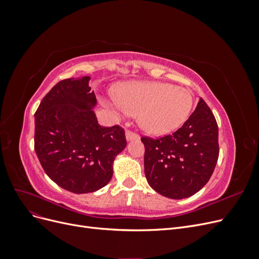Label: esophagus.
Returning <instances> with one entry per match:
<instances>
[{"instance_id": "1", "label": "esophagus", "mask_w": 259, "mask_h": 259, "mask_svg": "<svg viewBox=\"0 0 259 259\" xmlns=\"http://www.w3.org/2000/svg\"><path fill=\"white\" fill-rule=\"evenodd\" d=\"M125 136H126V139L128 140H134V139H139V135L136 134V133L132 132V131H126V133H125Z\"/></svg>"}]
</instances>
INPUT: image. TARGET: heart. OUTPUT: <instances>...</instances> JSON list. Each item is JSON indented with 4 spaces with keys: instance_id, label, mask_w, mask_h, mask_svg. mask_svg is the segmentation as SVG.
Returning a JSON list of instances; mask_svg holds the SVG:
<instances>
[{
    "instance_id": "b5f03b06",
    "label": "heart",
    "mask_w": 259,
    "mask_h": 259,
    "mask_svg": "<svg viewBox=\"0 0 259 259\" xmlns=\"http://www.w3.org/2000/svg\"><path fill=\"white\" fill-rule=\"evenodd\" d=\"M115 100L106 103L117 114H137L140 127L153 135L178 128L193 105L189 90L168 83H130L114 91Z\"/></svg>"
}]
</instances>
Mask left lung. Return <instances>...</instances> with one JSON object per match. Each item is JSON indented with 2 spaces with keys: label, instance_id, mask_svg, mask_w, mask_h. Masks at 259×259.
Segmentation results:
<instances>
[{
  "label": "left lung",
  "instance_id": "8db88e82",
  "mask_svg": "<svg viewBox=\"0 0 259 259\" xmlns=\"http://www.w3.org/2000/svg\"><path fill=\"white\" fill-rule=\"evenodd\" d=\"M145 175L153 190L169 199L189 198L201 190L219 155L218 125L202 98L184 125L160 138L142 137Z\"/></svg>",
  "mask_w": 259,
  "mask_h": 259
}]
</instances>
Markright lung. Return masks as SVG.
<instances>
[{
    "label": "right lung",
    "mask_w": 259,
    "mask_h": 259,
    "mask_svg": "<svg viewBox=\"0 0 259 259\" xmlns=\"http://www.w3.org/2000/svg\"><path fill=\"white\" fill-rule=\"evenodd\" d=\"M90 80L58 82L34 114V150L43 169L59 187L79 194L97 191L110 182L115 156L126 147L121 126L98 124Z\"/></svg>",
    "instance_id": "1"
}]
</instances>
